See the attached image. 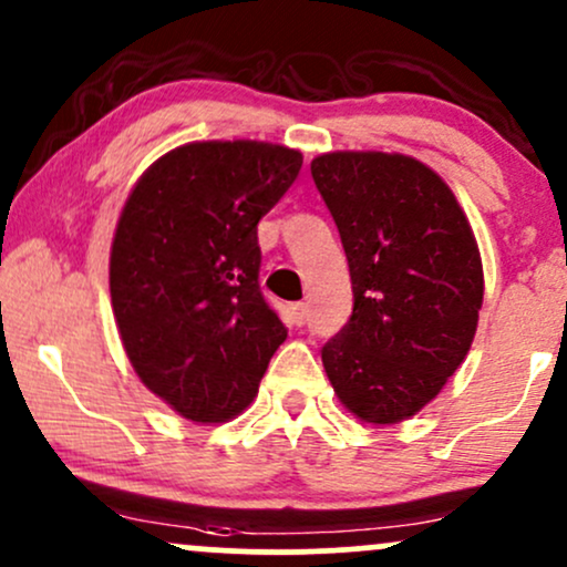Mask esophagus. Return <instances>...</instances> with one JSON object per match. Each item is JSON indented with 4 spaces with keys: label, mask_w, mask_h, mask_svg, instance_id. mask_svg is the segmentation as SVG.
<instances>
[{
    "label": "esophagus",
    "mask_w": 567,
    "mask_h": 567,
    "mask_svg": "<svg viewBox=\"0 0 567 567\" xmlns=\"http://www.w3.org/2000/svg\"><path fill=\"white\" fill-rule=\"evenodd\" d=\"M288 320H290V324H296V328H301V324L306 322V306L292 303L288 309Z\"/></svg>",
    "instance_id": "esophagus-1"
}]
</instances>
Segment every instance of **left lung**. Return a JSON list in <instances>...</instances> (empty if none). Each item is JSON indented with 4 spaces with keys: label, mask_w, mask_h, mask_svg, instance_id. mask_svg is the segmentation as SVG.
I'll return each mask as SVG.
<instances>
[{
    "label": "left lung",
    "mask_w": 567,
    "mask_h": 567,
    "mask_svg": "<svg viewBox=\"0 0 567 567\" xmlns=\"http://www.w3.org/2000/svg\"><path fill=\"white\" fill-rule=\"evenodd\" d=\"M311 178L347 250L354 309L322 347L341 405L373 426L408 421L470 354L483 258L464 207L408 154L328 152Z\"/></svg>",
    "instance_id": "obj_1"
}]
</instances>
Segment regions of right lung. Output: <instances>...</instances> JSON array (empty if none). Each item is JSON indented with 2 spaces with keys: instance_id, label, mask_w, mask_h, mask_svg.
<instances>
[{
  "instance_id": "right-lung-1",
  "label": "right lung",
  "mask_w": 567,
  "mask_h": 567,
  "mask_svg": "<svg viewBox=\"0 0 567 567\" xmlns=\"http://www.w3.org/2000/svg\"><path fill=\"white\" fill-rule=\"evenodd\" d=\"M301 165L279 143H184L143 171L116 220L122 347L143 386L194 424L243 413L288 338L258 288V220Z\"/></svg>"
}]
</instances>
